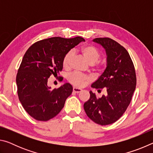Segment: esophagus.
<instances>
[{
	"mask_svg": "<svg viewBox=\"0 0 153 153\" xmlns=\"http://www.w3.org/2000/svg\"><path fill=\"white\" fill-rule=\"evenodd\" d=\"M82 89L81 88H73V91L74 92H76V93H79V92H82Z\"/></svg>",
	"mask_w": 153,
	"mask_h": 153,
	"instance_id": "obj_1",
	"label": "esophagus"
}]
</instances>
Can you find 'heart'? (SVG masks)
<instances>
[{
  "label": "heart",
  "mask_w": 153,
  "mask_h": 153,
  "mask_svg": "<svg viewBox=\"0 0 153 153\" xmlns=\"http://www.w3.org/2000/svg\"><path fill=\"white\" fill-rule=\"evenodd\" d=\"M79 52L90 65H94L100 57V51L92 45H84L81 46L79 48ZM71 57V51L67 52L64 55L63 59V66L65 68H68L70 65ZM68 80L69 82L75 86L81 87L90 81V77L86 75L74 72L69 75Z\"/></svg>",
  "instance_id": "b5f03b06"
}]
</instances>
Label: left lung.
<instances>
[{
    "mask_svg": "<svg viewBox=\"0 0 153 153\" xmlns=\"http://www.w3.org/2000/svg\"><path fill=\"white\" fill-rule=\"evenodd\" d=\"M93 42L100 44L107 53V67L91 85L98 91H107L97 98L90 91V97L84 103L86 115L96 123L109 125L117 121L131 102L136 86V76L132 60L123 46L109 38H97Z\"/></svg>",
    "mask_w": 153,
    "mask_h": 153,
    "instance_id": "1",
    "label": "left lung"
}]
</instances>
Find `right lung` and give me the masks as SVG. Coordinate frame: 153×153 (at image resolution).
I'll return each instance as SVG.
<instances>
[{
    "label": "right lung",
    "instance_id": "1",
    "mask_svg": "<svg viewBox=\"0 0 153 153\" xmlns=\"http://www.w3.org/2000/svg\"><path fill=\"white\" fill-rule=\"evenodd\" d=\"M85 40L53 37L42 40L25 52L18 69L16 83L19 101L25 111L38 121H46L55 117L63 108L73 87L65 83L59 88L51 89L48 79L57 76L63 69L64 55Z\"/></svg>",
    "mask_w": 153,
    "mask_h": 153
}]
</instances>
